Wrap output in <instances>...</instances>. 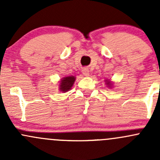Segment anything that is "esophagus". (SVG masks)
Wrapping results in <instances>:
<instances>
[{"label":"esophagus","mask_w":160,"mask_h":160,"mask_svg":"<svg viewBox=\"0 0 160 160\" xmlns=\"http://www.w3.org/2000/svg\"><path fill=\"white\" fill-rule=\"evenodd\" d=\"M82 72H83V74L85 76V77H88L90 74L89 70H88V68H83V70H82Z\"/></svg>","instance_id":"1"}]
</instances>
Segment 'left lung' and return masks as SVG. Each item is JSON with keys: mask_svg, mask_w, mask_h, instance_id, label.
Here are the masks:
<instances>
[{"mask_svg": "<svg viewBox=\"0 0 160 160\" xmlns=\"http://www.w3.org/2000/svg\"><path fill=\"white\" fill-rule=\"evenodd\" d=\"M106 81H107V80H106ZM107 83V85H109V86H110V85H111V82H108L107 81V83Z\"/></svg>", "mask_w": 160, "mask_h": 160, "instance_id": "obj_1", "label": "left lung"}]
</instances>
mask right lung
I'll list each match as a JSON object with an SVG mask.
<instances>
[{
  "label": "right lung",
  "mask_w": 160,
  "mask_h": 160,
  "mask_svg": "<svg viewBox=\"0 0 160 160\" xmlns=\"http://www.w3.org/2000/svg\"><path fill=\"white\" fill-rule=\"evenodd\" d=\"M74 81H75V77H67L62 79L59 86V89L62 92H67L71 89V88L73 85Z\"/></svg>",
  "instance_id": "add662e5"
}]
</instances>
